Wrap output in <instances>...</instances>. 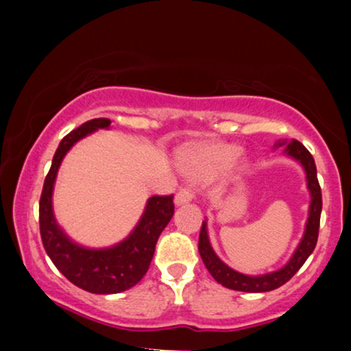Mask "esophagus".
Returning a JSON list of instances; mask_svg holds the SVG:
<instances>
[{
	"label": "esophagus",
	"mask_w": 351,
	"mask_h": 351,
	"mask_svg": "<svg viewBox=\"0 0 351 351\" xmlns=\"http://www.w3.org/2000/svg\"><path fill=\"white\" fill-rule=\"evenodd\" d=\"M191 199H193V190L189 189V186H184V189H180L179 191H177V195H176L177 206L189 203V201H191Z\"/></svg>",
	"instance_id": "esophagus-1"
}]
</instances>
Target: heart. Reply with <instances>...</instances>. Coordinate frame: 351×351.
Wrapping results in <instances>:
<instances>
[{"label":"heart","instance_id":"1","mask_svg":"<svg viewBox=\"0 0 351 351\" xmlns=\"http://www.w3.org/2000/svg\"><path fill=\"white\" fill-rule=\"evenodd\" d=\"M239 155V148L230 143H206L184 153L182 161L186 169L199 176H208L230 165Z\"/></svg>","mask_w":351,"mask_h":351}]
</instances>
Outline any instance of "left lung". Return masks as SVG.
I'll return each instance as SVG.
<instances>
[{
	"label": "left lung",
	"instance_id": "left-lung-1",
	"mask_svg": "<svg viewBox=\"0 0 351 351\" xmlns=\"http://www.w3.org/2000/svg\"><path fill=\"white\" fill-rule=\"evenodd\" d=\"M286 145L285 152L287 155L294 158L302 165L306 174V186L310 190V209H308V219H306L305 225V233L302 241L297 246L295 252L292 254L291 261L286 263L285 267L280 270L267 273V275H258V276H249L243 275V273L234 271L233 268L220 261L215 256L213 246L209 243L208 237V225L203 222L199 232V241H198V251L199 256L203 258L206 268H208L210 275L220 285L228 287L233 291H243V292H268L276 289L291 280L297 271L300 270V267L304 265L306 258L310 257V254L313 252L318 241V230H319V219H321V208H323V199H321V186L318 182V176H316V166L315 160L311 156V153L302 145L299 141H291V142H278L276 147Z\"/></svg>",
	"mask_w": 351,
	"mask_h": 351
}]
</instances>
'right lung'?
<instances>
[{
	"label": "right lung",
	"mask_w": 351,
	"mask_h": 351,
	"mask_svg": "<svg viewBox=\"0 0 351 351\" xmlns=\"http://www.w3.org/2000/svg\"><path fill=\"white\" fill-rule=\"evenodd\" d=\"M110 123L108 118L90 119L62 138L40 198V233L47 256L66 280L93 294H118L136 286L150 267L158 238L174 215V195L152 196L131 234L104 249L80 246L59 227L52 210V191L60 162L76 142L97 129H108Z\"/></svg>",
	"instance_id": "obj_1"
}]
</instances>
